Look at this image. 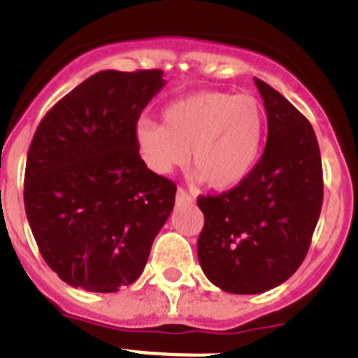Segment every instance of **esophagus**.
<instances>
[{
	"mask_svg": "<svg viewBox=\"0 0 358 358\" xmlns=\"http://www.w3.org/2000/svg\"><path fill=\"white\" fill-rule=\"evenodd\" d=\"M176 199L179 204H182V202H185V204L186 202H194V197H192V195H189L185 188H177Z\"/></svg>",
	"mask_w": 358,
	"mask_h": 358,
	"instance_id": "obj_1",
	"label": "esophagus"
}]
</instances>
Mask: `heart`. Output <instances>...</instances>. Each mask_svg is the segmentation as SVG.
I'll use <instances>...</instances> for the list:
<instances>
[{"label": "heart", "instance_id": "heart-1", "mask_svg": "<svg viewBox=\"0 0 358 358\" xmlns=\"http://www.w3.org/2000/svg\"><path fill=\"white\" fill-rule=\"evenodd\" d=\"M264 138V109L251 94L204 91L169 103L163 123L141 118L134 145L154 173L185 164L195 182L233 188L255 169Z\"/></svg>", "mask_w": 358, "mask_h": 358}]
</instances>
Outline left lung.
Here are the masks:
<instances>
[{
    "label": "left lung",
    "instance_id": "1",
    "mask_svg": "<svg viewBox=\"0 0 358 358\" xmlns=\"http://www.w3.org/2000/svg\"><path fill=\"white\" fill-rule=\"evenodd\" d=\"M267 145L242 182L199 197L197 256L208 280L231 294L281 285L305 260L322 206V164L308 120L260 78Z\"/></svg>",
    "mask_w": 358,
    "mask_h": 358
}]
</instances>
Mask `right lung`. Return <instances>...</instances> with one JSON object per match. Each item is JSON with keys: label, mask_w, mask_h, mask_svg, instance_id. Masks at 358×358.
<instances>
[{"label": "right lung", "mask_w": 358, "mask_h": 358, "mask_svg": "<svg viewBox=\"0 0 358 358\" xmlns=\"http://www.w3.org/2000/svg\"><path fill=\"white\" fill-rule=\"evenodd\" d=\"M161 69L106 71L77 85L39 123L24 172V210L44 262L87 292H118L147 265L176 185L138 156L134 127L163 90Z\"/></svg>", "instance_id": "right-lung-1"}]
</instances>
